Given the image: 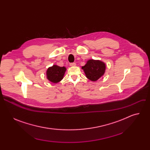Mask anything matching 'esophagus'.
<instances>
[{
  "label": "esophagus",
  "instance_id": "34e87169",
  "mask_svg": "<svg viewBox=\"0 0 150 150\" xmlns=\"http://www.w3.org/2000/svg\"><path fill=\"white\" fill-rule=\"evenodd\" d=\"M70 66L71 67H75V66H76V63H70Z\"/></svg>",
  "mask_w": 150,
  "mask_h": 150
}]
</instances>
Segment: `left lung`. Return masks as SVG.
Returning <instances> with one entry per match:
<instances>
[{"instance_id":"8db88e82","label":"left lung","mask_w":150,"mask_h":150,"mask_svg":"<svg viewBox=\"0 0 150 150\" xmlns=\"http://www.w3.org/2000/svg\"><path fill=\"white\" fill-rule=\"evenodd\" d=\"M105 68V64L103 62L99 60L90 59L82 67V69L88 79L96 81L104 74Z\"/></svg>"}]
</instances>
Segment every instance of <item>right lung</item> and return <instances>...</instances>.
Here are the masks:
<instances>
[{
    "label": "right lung",
    "instance_id": "obj_1",
    "mask_svg": "<svg viewBox=\"0 0 150 150\" xmlns=\"http://www.w3.org/2000/svg\"><path fill=\"white\" fill-rule=\"evenodd\" d=\"M66 71L67 68L65 67H60L54 65L47 69L46 71L47 78L53 83H57L63 78Z\"/></svg>",
    "mask_w": 150,
    "mask_h": 150
}]
</instances>
